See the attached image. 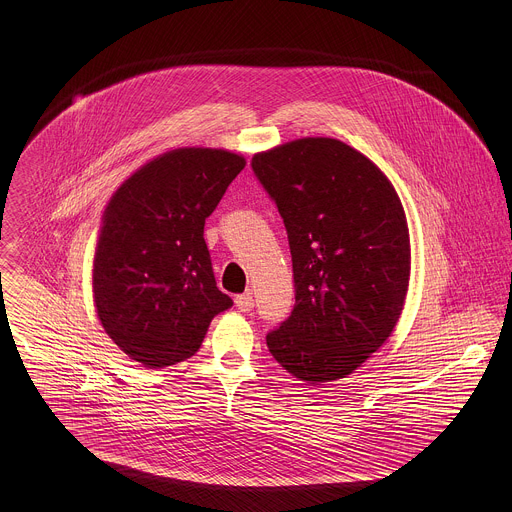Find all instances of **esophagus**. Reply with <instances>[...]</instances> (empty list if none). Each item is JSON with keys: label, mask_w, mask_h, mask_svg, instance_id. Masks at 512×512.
Instances as JSON below:
<instances>
[{"label": "esophagus", "mask_w": 512, "mask_h": 512, "mask_svg": "<svg viewBox=\"0 0 512 512\" xmlns=\"http://www.w3.org/2000/svg\"><path fill=\"white\" fill-rule=\"evenodd\" d=\"M236 307L240 309V311H252L254 309V297H252V293H240V295H236Z\"/></svg>", "instance_id": "esophagus-1"}]
</instances>
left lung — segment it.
<instances>
[{"mask_svg": "<svg viewBox=\"0 0 512 512\" xmlns=\"http://www.w3.org/2000/svg\"><path fill=\"white\" fill-rule=\"evenodd\" d=\"M292 252V315L266 335L293 376L345 378L390 337L408 292L410 238L386 175L357 149L305 138L252 157Z\"/></svg>", "mask_w": 512, "mask_h": 512, "instance_id": "1", "label": "left lung"}]
</instances>
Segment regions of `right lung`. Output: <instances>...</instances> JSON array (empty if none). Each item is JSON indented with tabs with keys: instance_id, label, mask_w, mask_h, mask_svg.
<instances>
[{
	"instance_id": "add662e5",
	"label": "right lung",
	"mask_w": 512,
	"mask_h": 512,
	"mask_svg": "<svg viewBox=\"0 0 512 512\" xmlns=\"http://www.w3.org/2000/svg\"><path fill=\"white\" fill-rule=\"evenodd\" d=\"M244 165L222 149H173L110 199L92 288L104 331L134 361L161 368L191 357L213 317L232 307L203 234Z\"/></svg>"
}]
</instances>
